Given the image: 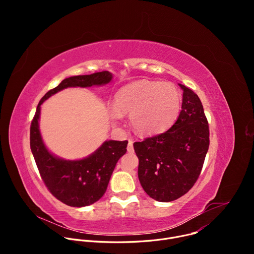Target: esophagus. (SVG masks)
Returning a JSON list of instances; mask_svg holds the SVG:
<instances>
[{
    "mask_svg": "<svg viewBox=\"0 0 254 254\" xmlns=\"http://www.w3.org/2000/svg\"><path fill=\"white\" fill-rule=\"evenodd\" d=\"M127 152L128 153H133V140L129 139L127 143Z\"/></svg>",
    "mask_w": 254,
    "mask_h": 254,
    "instance_id": "34e87169",
    "label": "esophagus"
}]
</instances>
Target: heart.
<instances>
[{
  "mask_svg": "<svg viewBox=\"0 0 254 254\" xmlns=\"http://www.w3.org/2000/svg\"><path fill=\"white\" fill-rule=\"evenodd\" d=\"M181 103V92L173 83L139 80L117 92L110 114L118 121L122 114L129 112L130 125L137 133L155 135L172 127L179 116Z\"/></svg>",
  "mask_w": 254,
  "mask_h": 254,
  "instance_id": "obj_1",
  "label": "heart"
}]
</instances>
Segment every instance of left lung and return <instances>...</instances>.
I'll use <instances>...</instances> for the list:
<instances>
[{
  "mask_svg": "<svg viewBox=\"0 0 254 254\" xmlns=\"http://www.w3.org/2000/svg\"><path fill=\"white\" fill-rule=\"evenodd\" d=\"M182 111L167 131L133 143L139 183L151 198L171 202L196 183L209 149V127L198 95L183 84Z\"/></svg>",
  "mask_w": 254,
  "mask_h": 254,
  "instance_id": "obj_1",
  "label": "left lung"
}]
</instances>
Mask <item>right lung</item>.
<instances>
[{"label": "right lung", "mask_w": 254, "mask_h": 254, "mask_svg": "<svg viewBox=\"0 0 254 254\" xmlns=\"http://www.w3.org/2000/svg\"><path fill=\"white\" fill-rule=\"evenodd\" d=\"M113 79L108 71L65 78L39 101L30 127V147L44 184L50 193L71 207H84L98 201L105 193L118 161L127 153V140H105L88 157L64 160L48 151L39 129L41 104L68 87L105 85Z\"/></svg>", "instance_id": "1"}]
</instances>
